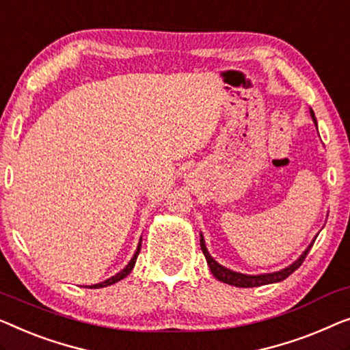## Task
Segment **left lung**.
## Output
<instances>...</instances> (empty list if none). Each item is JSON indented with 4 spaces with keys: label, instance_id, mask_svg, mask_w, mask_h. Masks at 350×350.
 Instances as JSON below:
<instances>
[{
    "label": "left lung",
    "instance_id": "1",
    "mask_svg": "<svg viewBox=\"0 0 350 350\" xmlns=\"http://www.w3.org/2000/svg\"><path fill=\"white\" fill-rule=\"evenodd\" d=\"M311 116H312V121L314 124L317 126V120L316 116H314V112L311 110ZM314 241L310 246L306 247L305 251H303V254L298 257V259L291 263V265L282 268L280 271H275V273H265V275H243V273H237L234 270H229V268L222 267L221 263H217L213 257L210 256L208 250H206L205 246V240H204V235L200 234V247H202V252H204L206 263H208L210 270L213 273V276L216 278V280H219L222 282H226V284H230V286H237V287H259V286H265V284H273V282H280V281H284L287 276H291L293 271L297 270L298 267L301 265L303 260L306 259L308 252L314 245Z\"/></svg>",
    "mask_w": 350,
    "mask_h": 350
}]
</instances>
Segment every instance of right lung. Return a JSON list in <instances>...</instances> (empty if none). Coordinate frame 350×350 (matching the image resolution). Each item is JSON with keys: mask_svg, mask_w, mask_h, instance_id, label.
Instances as JSON below:
<instances>
[{"mask_svg": "<svg viewBox=\"0 0 350 350\" xmlns=\"http://www.w3.org/2000/svg\"><path fill=\"white\" fill-rule=\"evenodd\" d=\"M140 247H142V237H140V241H139L137 251L134 252L133 259L129 260V263L123 268V270H121L120 273H116L115 276L109 278V280H105V281H103V282H98V284H93V286H87V287H88V288H100V287H107V286H112V284H115V282H118V281L123 280V278L128 276L129 273L133 271V268H134V265H135V260H137V256H139V252H140Z\"/></svg>", "mask_w": 350, "mask_h": 350, "instance_id": "add662e5", "label": "right lung"}]
</instances>
